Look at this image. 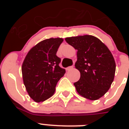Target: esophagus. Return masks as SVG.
<instances>
[{
  "label": "esophagus",
  "mask_w": 129,
  "mask_h": 129,
  "mask_svg": "<svg viewBox=\"0 0 129 129\" xmlns=\"http://www.w3.org/2000/svg\"><path fill=\"white\" fill-rule=\"evenodd\" d=\"M73 68H74V67H73V66H72V67H68V68H67V70H68V71H70V70H72Z\"/></svg>",
  "instance_id": "esophagus-1"
}]
</instances>
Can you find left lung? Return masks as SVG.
Listing matches in <instances>:
<instances>
[{
  "mask_svg": "<svg viewBox=\"0 0 129 129\" xmlns=\"http://www.w3.org/2000/svg\"><path fill=\"white\" fill-rule=\"evenodd\" d=\"M65 41L77 50L75 67L81 76L74 84L77 93L88 100H98L109 90L114 79L116 62L111 52L93 35L67 37Z\"/></svg>",
  "mask_w": 129,
  "mask_h": 129,
  "instance_id": "obj_1",
  "label": "left lung"
}]
</instances>
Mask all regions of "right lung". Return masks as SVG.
<instances>
[{
  "label": "right lung",
  "instance_id": "1",
  "mask_svg": "<svg viewBox=\"0 0 129 129\" xmlns=\"http://www.w3.org/2000/svg\"><path fill=\"white\" fill-rule=\"evenodd\" d=\"M62 38L43 40L32 47L22 64L23 83L28 94L39 103L54 94L59 80L66 70L59 66L61 59L56 55Z\"/></svg>",
  "mask_w": 129,
  "mask_h": 129
}]
</instances>
